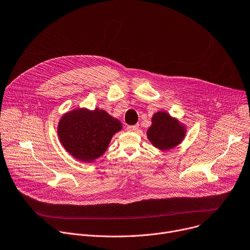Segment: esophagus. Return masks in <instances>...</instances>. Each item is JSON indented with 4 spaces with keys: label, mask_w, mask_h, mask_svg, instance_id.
Listing matches in <instances>:
<instances>
[{
    "label": "esophagus",
    "mask_w": 250,
    "mask_h": 250,
    "mask_svg": "<svg viewBox=\"0 0 250 250\" xmlns=\"http://www.w3.org/2000/svg\"><path fill=\"white\" fill-rule=\"evenodd\" d=\"M126 129L128 131H137L139 129V125H127Z\"/></svg>",
    "instance_id": "1"
}]
</instances>
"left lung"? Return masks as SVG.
<instances>
[{"label": "left lung", "instance_id": "1", "mask_svg": "<svg viewBox=\"0 0 250 250\" xmlns=\"http://www.w3.org/2000/svg\"><path fill=\"white\" fill-rule=\"evenodd\" d=\"M185 134V126L165 111L154 113L152 125L147 130V138L151 144L163 150L176 146L184 140Z\"/></svg>", "mask_w": 250, "mask_h": 250}]
</instances>
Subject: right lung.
Segmentation results:
<instances>
[{
	"label": "right lung",
	"instance_id": "add662e5",
	"mask_svg": "<svg viewBox=\"0 0 250 250\" xmlns=\"http://www.w3.org/2000/svg\"><path fill=\"white\" fill-rule=\"evenodd\" d=\"M122 124L103 109L72 110L61 119L58 134L63 147L77 160L93 162L106 150Z\"/></svg>",
	"mask_w": 250,
	"mask_h": 250
}]
</instances>
